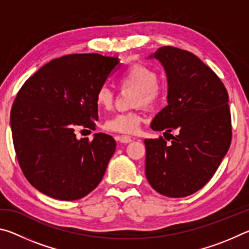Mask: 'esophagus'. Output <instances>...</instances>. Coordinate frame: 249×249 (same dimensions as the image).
Masks as SVG:
<instances>
[{
	"label": "esophagus",
	"mask_w": 249,
	"mask_h": 249,
	"mask_svg": "<svg viewBox=\"0 0 249 249\" xmlns=\"http://www.w3.org/2000/svg\"><path fill=\"white\" fill-rule=\"evenodd\" d=\"M116 140L120 142H122V144H127V142H132V138L129 136H124V135H122V136H117Z\"/></svg>",
	"instance_id": "34e87169"
}]
</instances>
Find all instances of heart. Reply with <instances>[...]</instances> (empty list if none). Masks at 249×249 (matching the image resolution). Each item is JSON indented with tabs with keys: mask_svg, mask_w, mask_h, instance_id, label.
<instances>
[{
	"mask_svg": "<svg viewBox=\"0 0 249 249\" xmlns=\"http://www.w3.org/2000/svg\"><path fill=\"white\" fill-rule=\"evenodd\" d=\"M158 73L144 65H134L119 77L122 89H133L134 107L153 108L161 102L165 87L158 81ZM95 103L100 108L111 109L114 104V93L107 86H101L95 93ZM142 115L138 111H130L109 117L104 123V129L113 133L135 134L140 129Z\"/></svg>",
	"mask_w": 249,
	"mask_h": 249,
	"instance_id": "b5f03b06",
	"label": "heart"
}]
</instances>
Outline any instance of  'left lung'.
Listing matches in <instances>:
<instances>
[{"mask_svg": "<svg viewBox=\"0 0 249 249\" xmlns=\"http://www.w3.org/2000/svg\"><path fill=\"white\" fill-rule=\"evenodd\" d=\"M153 57L166 70L168 105L150 127L177 135L170 144L162 137L144 141L145 174L160 195L187 196L209 182L230 148L229 94L215 72L190 52L165 46Z\"/></svg>", "mask_w": 249, "mask_h": 249, "instance_id": "obj_1", "label": "left lung"}]
</instances>
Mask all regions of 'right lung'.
Segmentation results:
<instances>
[{
	"label": "right lung",
	"mask_w": 249,
	"mask_h": 249,
	"mask_svg": "<svg viewBox=\"0 0 249 249\" xmlns=\"http://www.w3.org/2000/svg\"><path fill=\"white\" fill-rule=\"evenodd\" d=\"M120 65L119 58L73 53L41 67L20 88L11 127L20 169L34 188L57 200L81 199L94 190L114 154L104 133L78 140L79 126L95 129L96 90Z\"/></svg>",
	"instance_id": "add662e5"
}]
</instances>
